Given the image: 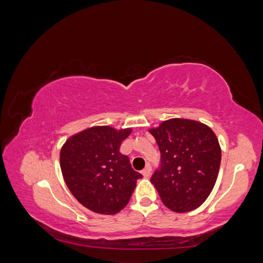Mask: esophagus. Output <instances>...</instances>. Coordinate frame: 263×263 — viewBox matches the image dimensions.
I'll list each match as a JSON object with an SVG mask.
<instances>
[{
  "label": "esophagus",
  "instance_id": "1",
  "mask_svg": "<svg viewBox=\"0 0 263 263\" xmlns=\"http://www.w3.org/2000/svg\"><path fill=\"white\" fill-rule=\"evenodd\" d=\"M141 173H142V176L145 177V178H149V177H151V173H152V167H151V165H149V164H148V165L142 170Z\"/></svg>",
  "mask_w": 263,
  "mask_h": 263
}]
</instances>
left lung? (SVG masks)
I'll list each match as a JSON object with an SVG mask.
<instances>
[{
    "label": "left lung",
    "instance_id": "obj_1",
    "mask_svg": "<svg viewBox=\"0 0 263 263\" xmlns=\"http://www.w3.org/2000/svg\"><path fill=\"white\" fill-rule=\"evenodd\" d=\"M161 153L151 181L163 204L178 213L200 206L217 181L221 148L211 128L196 121L172 118L149 130Z\"/></svg>",
    "mask_w": 263,
    "mask_h": 263
}]
</instances>
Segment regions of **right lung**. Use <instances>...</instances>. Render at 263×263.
I'll list each match as a JSON object with an SVG mask.
<instances>
[{
	"mask_svg": "<svg viewBox=\"0 0 263 263\" xmlns=\"http://www.w3.org/2000/svg\"><path fill=\"white\" fill-rule=\"evenodd\" d=\"M131 128L95 126L70 137L61 148L60 167L67 187L79 202L100 214L126 206L142 176L120 153Z\"/></svg>",
	"mask_w": 263,
	"mask_h": 263,
	"instance_id": "right-lung-1",
	"label": "right lung"
}]
</instances>
